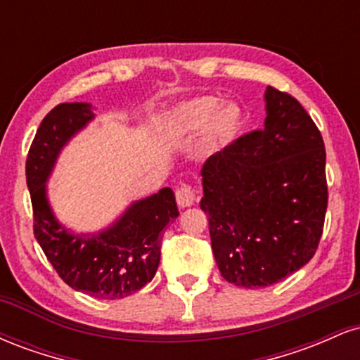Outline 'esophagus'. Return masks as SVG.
<instances>
[{"label": "esophagus", "mask_w": 360, "mask_h": 360, "mask_svg": "<svg viewBox=\"0 0 360 360\" xmlns=\"http://www.w3.org/2000/svg\"><path fill=\"white\" fill-rule=\"evenodd\" d=\"M194 198H196V194H194V189L189 184H183L176 189V201L179 208L191 206L194 203Z\"/></svg>", "instance_id": "obj_1"}]
</instances>
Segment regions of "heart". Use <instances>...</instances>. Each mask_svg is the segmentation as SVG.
<instances>
[{"label":"heart","mask_w":360,"mask_h":360,"mask_svg":"<svg viewBox=\"0 0 360 360\" xmlns=\"http://www.w3.org/2000/svg\"><path fill=\"white\" fill-rule=\"evenodd\" d=\"M208 123V143L223 146L240 130L242 110L233 103L221 106L217 96H200L181 103L164 120L166 130L172 135L194 134Z\"/></svg>","instance_id":"obj_1"}]
</instances>
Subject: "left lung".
<instances>
[{
  "label": "left lung",
  "instance_id": "left-lung-1",
  "mask_svg": "<svg viewBox=\"0 0 360 360\" xmlns=\"http://www.w3.org/2000/svg\"><path fill=\"white\" fill-rule=\"evenodd\" d=\"M264 128L210 157L201 169L217 266L229 283L266 288L311 260L328 186L325 143L296 98L269 86Z\"/></svg>",
  "mask_w": 360,
  "mask_h": 360
}]
</instances>
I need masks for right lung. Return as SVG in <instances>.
I'll use <instances>...</instances> for the list:
<instances>
[{"mask_svg":"<svg viewBox=\"0 0 360 360\" xmlns=\"http://www.w3.org/2000/svg\"><path fill=\"white\" fill-rule=\"evenodd\" d=\"M88 103H60L47 113L28 150L27 186L34 233L59 278L93 298L120 300L150 283L160 260V232L179 217L171 188L135 201L110 229L74 235L53 217L45 181L62 147L93 120Z\"/></svg>","mask_w":360,"mask_h":360,"instance_id":"add662e5","label":"right lung"}]
</instances>
